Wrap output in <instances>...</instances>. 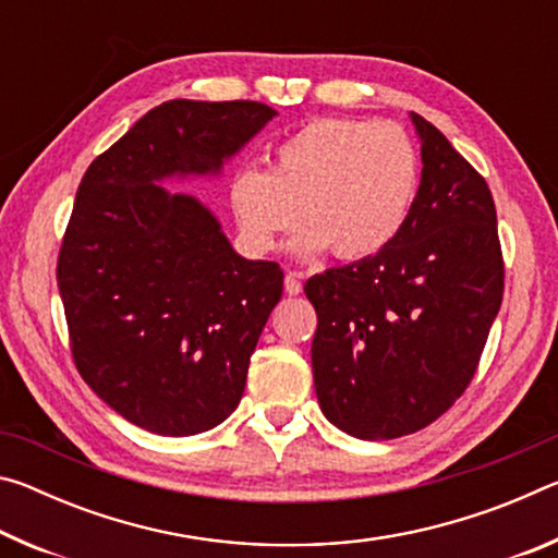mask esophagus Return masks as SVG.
Returning a JSON list of instances; mask_svg holds the SVG:
<instances>
[{"instance_id":"obj_1","label":"esophagus","mask_w":558,"mask_h":558,"mask_svg":"<svg viewBox=\"0 0 558 558\" xmlns=\"http://www.w3.org/2000/svg\"><path fill=\"white\" fill-rule=\"evenodd\" d=\"M286 292H288V295H300V292H302V282H300L298 270H290L286 276Z\"/></svg>"}]
</instances>
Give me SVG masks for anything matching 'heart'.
Here are the masks:
<instances>
[{
    "label": "heart",
    "instance_id": "b5f03b06",
    "mask_svg": "<svg viewBox=\"0 0 558 558\" xmlns=\"http://www.w3.org/2000/svg\"><path fill=\"white\" fill-rule=\"evenodd\" d=\"M421 179L418 153L391 122L319 118L288 135L268 172L243 167L229 202L248 248L272 251L298 226L295 251L329 248L344 260L366 258L401 233Z\"/></svg>",
    "mask_w": 558,
    "mask_h": 558
}]
</instances>
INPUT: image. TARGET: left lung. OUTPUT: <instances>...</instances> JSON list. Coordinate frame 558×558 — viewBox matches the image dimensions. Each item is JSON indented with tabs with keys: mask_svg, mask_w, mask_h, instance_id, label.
<instances>
[{
	"mask_svg": "<svg viewBox=\"0 0 558 558\" xmlns=\"http://www.w3.org/2000/svg\"><path fill=\"white\" fill-rule=\"evenodd\" d=\"M411 118L423 172L401 233L374 256L305 282L317 310L319 409L362 440L409 436L460 399L505 292L485 177L436 125Z\"/></svg>",
	"mask_w": 558,
	"mask_h": 558,
	"instance_id": "8db88e82",
	"label": "left lung"
}]
</instances>
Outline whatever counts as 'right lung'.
Instances as JSON below:
<instances>
[{"instance_id":"right-lung-1","label":"right lung","mask_w":558,"mask_h":558,"mask_svg":"<svg viewBox=\"0 0 558 558\" xmlns=\"http://www.w3.org/2000/svg\"><path fill=\"white\" fill-rule=\"evenodd\" d=\"M272 116L256 100H167L81 179L56 263L71 354L149 433L194 436L229 418L282 295L278 263L241 258L209 209L155 182L216 174Z\"/></svg>"}]
</instances>
